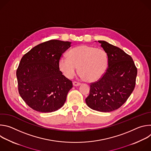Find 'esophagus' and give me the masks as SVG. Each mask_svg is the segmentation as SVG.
Returning <instances> with one entry per match:
<instances>
[{"instance_id": "obj_1", "label": "esophagus", "mask_w": 151, "mask_h": 151, "mask_svg": "<svg viewBox=\"0 0 151 151\" xmlns=\"http://www.w3.org/2000/svg\"><path fill=\"white\" fill-rule=\"evenodd\" d=\"M73 86H76V87H77V86H79L81 85V83L76 82V81H74L73 82Z\"/></svg>"}]
</instances>
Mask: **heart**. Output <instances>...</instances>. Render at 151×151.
Instances as JSON below:
<instances>
[{
    "instance_id": "1",
    "label": "heart",
    "mask_w": 151,
    "mask_h": 151,
    "mask_svg": "<svg viewBox=\"0 0 151 151\" xmlns=\"http://www.w3.org/2000/svg\"><path fill=\"white\" fill-rule=\"evenodd\" d=\"M107 66L108 57L106 51L87 45L72 48L69 52V57L63 56L58 61L59 69L66 77H73L79 67L81 76L90 82L100 79Z\"/></svg>"
}]
</instances>
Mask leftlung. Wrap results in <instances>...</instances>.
<instances>
[{"label":"left lung","mask_w":151,"mask_h":151,"mask_svg":"<svg viewBox=\"0 0 151 151\" xmlns=\"http://www.w3.org/2000/svg\"><path fill=\"white\" fill-rule=\"evenodd\" d=\"M108 57V68L97 82L91 83L85 102L91 109L103 112L116 110L133 91L137 73L131 56L104 40L98 41Z\"/></svg>","instance_id":"left-lung-1"}]
</instances>
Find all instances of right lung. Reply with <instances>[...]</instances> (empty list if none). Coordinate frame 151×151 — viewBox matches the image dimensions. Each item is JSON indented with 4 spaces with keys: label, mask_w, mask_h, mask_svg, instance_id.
Here are the masks:
<instances>
[{
    "label": "right lung",
    "mask_w": 151,
    "mask_h": 151,
    "mask_svg": "<svg viewBox=\"0 0 151 151\" xmlns=\"http://www.w3.org/2000/svg\"><path fill=\"white\" fill-rule=\"evenodd\" d=\"M70 42L50 40L33 47L21 58L17 70L18 91L33 110L48 113L64 105L72 82L58 68L62 54Z\"/></svg>",
    "instance_id": "add662e5"
}]
</instances>
